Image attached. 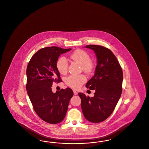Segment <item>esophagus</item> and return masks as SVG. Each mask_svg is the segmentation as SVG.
<instances>
[{"label": "esophagus", "instance_id": "1", "mask_svg": "<svg viewBox=\"0 0 149 149\" xmlns=\"http://www.w3.org/2000/svg\"><path fill=\"white\" fill-rule=\"evenodd\" d=\"M73 92H74V94L75 95H77V93L76 91H75V90H73Z\"/></svg>", "mask_w": 149, "mask_h": 149}]
</instances>
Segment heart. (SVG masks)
Segmentation results:
<instances>
[{"label": "heart", "instance_id": "b5f03b06", "mask_svg": "<svg viewBox=\"0 0 149 149\" xmlns=\"http://www.w3.org/2000/svg\"><path fill=\"white\" fill-rule=\"evenodd\" d=\"M70 58L81 64L82 70L86 74H90L94 69V63L90 60V55L82 49H77L70 55ZM58 71L61 74H65L68 68V61L64 56H61L56 62ZM86 81V77L84 75H71L65 79V83L69 87L78 89Z\"/></svg>", "mask_w": 149, "mask_h": 149}]
</instances>
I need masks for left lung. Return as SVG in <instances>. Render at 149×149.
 Here are the masks:
<instances>
[{"instance_id": "left-lung-1", "label": "left lung", "mask_w": 149, "mask_h": 149, "mask_svg": "<svg viewBox=\"0 0 149 149\" xmlns=\"http://www.w3.org/2000/svg\"><path fill=\"white\" fill-rule=\"evenodd\" d=\"M85 47L94 51L97 59L95 75L86 84L95 93L91 98L82 93L78 95L84 117L92 123H100L111 116L120 97L123 71L116 56L107 48L93 45Z\"/></svg>"}]
</instances>
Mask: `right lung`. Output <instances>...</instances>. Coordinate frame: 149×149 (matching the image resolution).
I'll return each instance as SVG.
<instances>
[{"label": "right lung", "instance_id": "obj_1", "mask_svg": "<svg viewBox=\"0 0 149 149\" xmlns=\"http://www.w3.org/2000/svg\"><path fill=\"white\" fill-rule=\"evenodd\" d=\"M70 50L55 46L42 48L32 56L27 67V94L37 114L47 123L62 122L74 94L70 88L56 93L51 88L53 82L62 81L56 67L58 57Z\"/></svg>", "mask_w": 149, "mask_h": 149}]
</instances>
